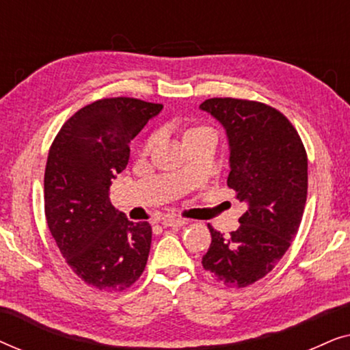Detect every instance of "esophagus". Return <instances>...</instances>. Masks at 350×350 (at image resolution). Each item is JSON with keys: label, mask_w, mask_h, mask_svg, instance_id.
Here are the masks:
<instances>
[{"label": "esophagus", "mask_w": 350, "mask_h": 350, "mask_svg": "<svg viewBox=\"0 0 350 350\" xmlns=\"http://www.w3.org/2000/svg\"><path fill=\"white\" fill-rule=\"evenodd\" d=\"M188 224V219L183 218H175V217H165L162 219V226L164 228H181Z\"/></svg>", "instance_id": "34e87169"}]
</instances>
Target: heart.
I'll return each instance as SVG.
<instances>
[{
    "label": "heart",
    "mask_w": 350,
    "mask_h": 350,
    "mask_svg": "<svg viewBox=\"0 0 350 350\" xmlns=\"http://www.w3.org/2000/svg\"><path fill=\"white\" fill-rule=\"evenodd\" d=\"M202 131H208V129H204V127H196V129H189V131L186 132V135H185V137H189V135H193V133H198V132H202ZM151 143H152V140L148 142V146H150Z\"/></svg>",
    "instance_id": "heart-1"
}]
</instances>
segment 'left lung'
<instances>
[{"label": "left lung", "mask_w": 350, "mask_h": 350, "mask_svg": "<svg viewBox=\"0 0 350 350\" xmlns=\"http://www.w3.org/2000/svg\"><path fill=\"white\" fill-rule=\"evenodd\" d=\"M199 108L226 131L228 186L247 204L231 236L208 226L212 243L202 266L221 285L243 288L272 271L298 232L308 156L296 129L275 108L239 98H208Z\"/></svg>", "instance_id": "8db88e82"}]
</instances>
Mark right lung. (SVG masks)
<instances>
[{
  "mask_svg": "<svg viewBox=\"0 0 350 350\" xmlns=\"http://www.w3.org/2000/svg\"><path fill=\"white\" fill-rule=\"evenodd\" d=\"M162 105L103 98L81 108L57 133L47 156L44 208L49 231L76 275L94 288L122 291L145 271L148 221H129L109 200L126 169L131 142Z\"/></svg>",
  "mask_w": 350,
  "mask_h": 350,
  "instance_id": "right-lung-1",
  "label": "right lung"
}]
</instances>
